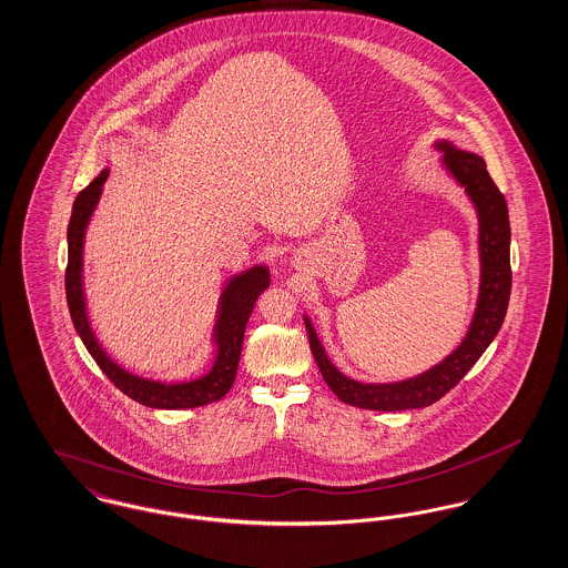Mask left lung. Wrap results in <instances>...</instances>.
I'll return each instance as SVG.
<instances>
[{"label":"left lung","instance_id":"1","mask_svg":"<svg viewBox=\"0 0 568 568\" xmlns=\"http://www.w3.org/2000/svg\"><path fill=\"white\" fill-rule=\"evenodd\" d=\"M436 146L445 151L443 163L470 195L479 213L481 290L473 324L458 349L449 357H445L438 366H434L433 371L400 383L366 385L336 371V366L327 359L313 325L308 320H304L308 332V345L322 371V377L327 387L338 396V400L347 405L368 410H405L433 405L452 387H456L459 378H464V375L475 366V362L484 355L505 322L511 296V227L505 195L491 181L486 162L479 155L458 151L449 142H438Z\"/></svg>","mask_w":568,"mask_h":568}]
</instances>
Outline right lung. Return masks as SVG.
<instances>
[{"instance_id": "add662e5", "label": "right lung", "mask_w": 568, "mask_h": 568, "mask_svg": "<svg viewBox=\"0 0 568 568\" xmlns=\"http://www.w3.org/2000/svg\"><path fill=\"white\" fill-rule=\"evenodd\" d=\"M109 179V170H102L98 179H93L77 195L72 216L68 225V268H65V296L72 315V324L77 327L87 352L102 368V373L135 403L151 408H193V406L211 405L221 400L236 377L239 359L243 352L244 327L253 313L255 300L268 287L271 274L264 266H255L251 271L239 274L227 283L221 296V311L216 322V359L209 375L187 383H160L149 378L135 377L121 366H116L106 353L102 352L98 338L91 332L84 313L82 296V239L89 216L93 213L102 185Z\"/></svg>"}]
</instances>
